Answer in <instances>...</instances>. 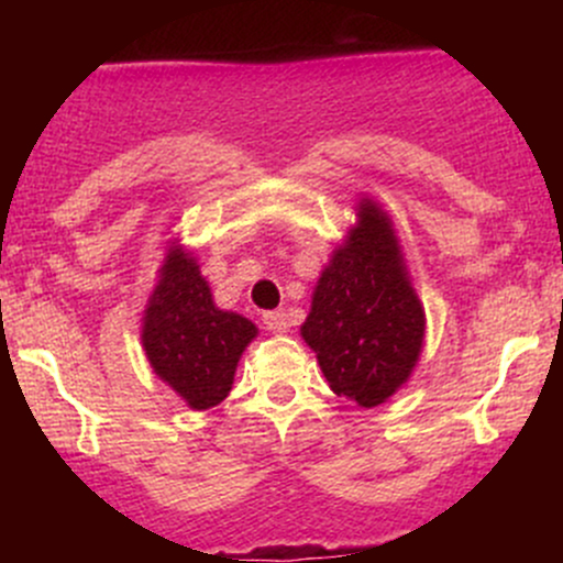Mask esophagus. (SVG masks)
Segmentation results:
<instances>
[{"label":"esophagus","mask_w":563,"mask_h":563,"mask_svg":"<svg viewBox=\"0 0 563 563\" xmlns=\"http://www.w3.org/2000/svg\"><path fill=\"white\" fill-rule=\"evenodd\" d=\"M264 328L269 333H286L288 331V318L283 309H275V312H264Z\"/></svg>","instance_id":"1"}]
</instances>
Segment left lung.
Wrapping results in <instances>:
<instances>
[{
  "label": "left lung",
  "mask_w": 563,
  "mask_h": 563,
  "mask_svg": "<svg viewBox=\"0 0 563 563\" xmlns=\"http://www.w3.org/2000/svg\"><path fill=\"white\" fill-rule=\"evenodd\" d=\"M423 333V303L410 286L391 219L363 198L357 224L314 286L301 339L339 397L376 407L410 378Z\"/></svg>",
  "instance_id": "obj_1"
}]
</instances>
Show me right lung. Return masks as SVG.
Listing matches in <instances>:
<instances>
[{
  "label": "right lung",
  "mask_w": 563,
  "mask_h": 563,
  "mask_svg": "<svg viewBox=\"0 0 563 563\" xmlns=\"http://www.w3.org/2000/svg\"><path fill=\"white\" fill-rule=\"evenodd\" d=\"M256 333L243 314L217 307L196 256L169 245L142 318V349L153 373L187 407L209 410L230 394L238 360Z\"/></svg>",
  "instance_id": "obj_1"
}]
</instances>
